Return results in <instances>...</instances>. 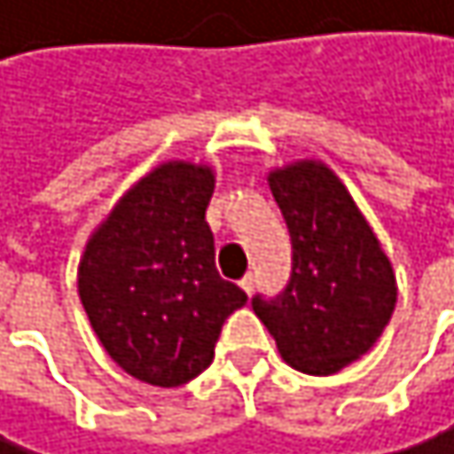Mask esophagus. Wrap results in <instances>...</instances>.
Listing matches in <instances>:
<instances>
[{
    "label": "esophagus",
    "mask_w": 454,
    "mask_h": 454,
    "mask_svg": "<svg viewBox=\"0 0 454 454\" xmlns=\"http://www.w3.org/2000/svg\"><path fill=\"white\" fill-rule=\"evenodd\" d=\"M254 284H257V278H254V273H246L243 278H240V286L248 292V294H252L254 292Z\"/></svg>",
    "instance_id": "1"
}]
</instances>
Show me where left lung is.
Returning a JSON list of instances; mask_svg holds the SVG:
<instances>
[{
	"mask_svg": "<svg viewBox=\"0 0 454 454\" xmlns=\"http://www.w3.org/2000/svg\"><path fill=\"white\" fill-rule=\"evenodd\" d=\"M270 192L292 240L286 286L252 309L281 357L327 376L363 357L395 309V276L355 200L325 165L298 162L270 173Z\"/></svg>",
	"mask_w": 454,
	"mask_h": 454,
	"instance_id": "1",
	"label": "left lung"
}]
</instances>
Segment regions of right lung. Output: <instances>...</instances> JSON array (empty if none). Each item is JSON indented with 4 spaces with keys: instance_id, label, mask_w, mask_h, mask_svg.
<instances>
[{
    "instance_id": "obj_1",
    "label": "right lung",
    "mask_w": 454,
    "mask_h": 454,
    "mask_svg": "<svg viewBox=\"0 0 454 454\" xmlns=\"http://www.w3.org/2000/svg\"><path fill=\"white\" fill-rule=\"evenodd\" d=\"M211 197L208 168H156L121 197L81 260V301L105 352L156 387L206 371L224 319L248 301L216 270Z\"/></svg>"
}]
</instances>
